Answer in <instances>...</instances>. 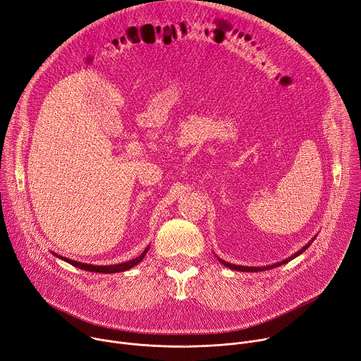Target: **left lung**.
<instances>
[{"label": "left lung", "instance_id": "8db88e82", "mask_svg": "<svg viewBox=\"0 0 361 361\" xmlns=\"http://www.w3.org/2000/svg\"><path fill=\"white\" fill-rule=\"evenodd\" d=\"M315 239V238H314ZM314 239H312V241H314ZM310 241V243H312ZM310 243L307 244V245H305L302 250H299L298 252H295L293 255H290L289 258H286V259H283V261H280V262H276V264H271V266H266V267H244V266H235V264H231V262H226V261H224V259H221L219 258V261L224 264L225 267H228V269H231V270H236V271H247V273H254V271H266V270H271V269H274V267H279V266H281V264H286V262H289V261H292L293 258H296L298 255H300L306 248H309V245H310Z\"/></svg>", "mask_w": 361, "mask_h": 361}]
</instances>
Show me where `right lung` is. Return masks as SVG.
<instances>
[{"label":"right lung","instance_id":"obj_1","mask_svg":"<svg viewBox=\"0 0 361 361\" xmlns=\"http://www.w3.org/2000/svg\"><path fill=\"white\" fill-rule=\"evenodd\" d=\"M148 250H149V247H147V248H145V251H143V252H142L139 257H136V258H133V259H130V261L122 262V264H114V266H92V264L78 262V261H74V259L65 258V257H62V255H58V254H54V252H52V254H54V255H56L58 258H61V259H63V261L69 262L71 266L78 267V269H81V270H85V271H91V273H104V274H109V273H120V271H126V270H129V269H132V267L137 266V264H139V262L143 259V257L147 255Z\"/></svg>","mask_w":361,"mask_h":361}]
</instances>
